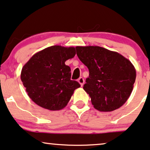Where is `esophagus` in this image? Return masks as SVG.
Here are the masks:
<instances>
[{"label": "esophagus", "mask_w": 150, "mask_h": 150, "mask_svg": "<svg viewBox=\"0 0 150 150\" xmlns=\"http://www.w3.org/2000/svg\"><path fill=\"white\" fill-rule=\"evenodd\" d=\"M77 81H78L79 84L81 85V86H82L83 85V83H84V79H83V77H79Z\"/></svg>", "instance_id": "esophagus-1"}]
</instances>
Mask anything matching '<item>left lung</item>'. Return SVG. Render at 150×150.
<instances>
[{
	"mask_svg": "<svg viewBox=\"0 0 150 150\" xmlns=\"http://www.w3.org/2000/svg\"><path fill=\"white\" fill-rule=\"evenodd\" d=\"M77 55L89 70L83 88L97 110L111 112L126 102L133 90L136 70L122 55L98 46L76 47Z\"/></svg>",
	"mask_w": 150,
	"mask_h": 150,
	"instance_id": "left-lung-1",
	"label": "left lung"
}]
</instances>
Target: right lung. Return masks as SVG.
I'll return each mask as SVG.
<instances>
[{
	"label": "right lung",
	"mask_w": 150,
	"mask_h": 150,
	"mask_svg": "<svg viewBox=\"0 0 150 150\" xmlns=\"http://www.w3.org/2000/svg\"><path fill=\"white\" fill-rule=\"evenodd\" d=\"M75 54L74 47L52 46L38 52L24 65L21 78L33 102L50 110L66 107L74 91L80 87L71 80V68L65 64Z\"/></svg>",
	"instance_id": "1"
}]
</instances>
